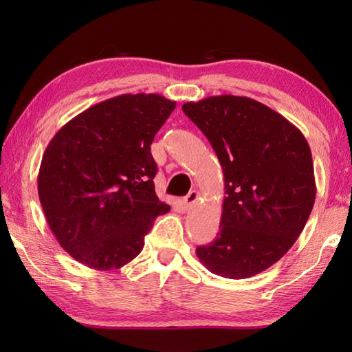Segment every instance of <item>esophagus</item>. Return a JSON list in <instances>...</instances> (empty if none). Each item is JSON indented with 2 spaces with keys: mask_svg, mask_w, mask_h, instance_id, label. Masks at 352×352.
<instances>
[{
  "mask_svg": "<svg viewBox=\"0 0 352 352\" xmlns=\"http://www.w3.org/2000/svg\"><path fill=\"white\" fill-rule=\"evenodd\" d=\"M198 199H199V193H198L197 190H190V192L188 193V197H184L183 204H184L186 208H188V207H190L192 204H195Z\"/></svg>",
  "mask_w": 352,
  "mask_h": 352,
  "instance_id": "obj_1",
  "label": "esophagus"
}]
</instances>
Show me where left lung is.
Returning <instances> with one entry per match:
<instances>
[{
	"label": "left lung",
	"mask_w": 352,
	"mask_h": 352,
	"mask_svg": "<svg viewBox=\"0 0 352 352\" xmlns=\"http://www.w3.org/2000/svg\"><path fill=\"white\" fill-rule=\"evenodd\" d=\"M182 109L212 144L226 184L218 237L197 256L216 275L250 278L305 227L316 198L310 146L286 118L248 96H208Z\"/></svg>",
	"instance_id": "8db88e82"
}]
</instances>
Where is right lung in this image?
Listing matches in <instances>:
<instances>
[{
  "mask_svg": "<svg viewBox=\"0 0 352 352\" xmlns=\"http://www.w3.org/2000/svg\"><path fill=\"white\" fill-rule=\"evenodd\" d=\"M174 109L157 94L119 95L72 118L45 149L37 175L45 218L81 265L122 267L169 212L155 195L151 144Z\"/></svg>",
  "mask_w": 352,
  "mask_h": 352,
  "instance_id": "add662e5",
  "label": "right lung"
}]
</instances>
